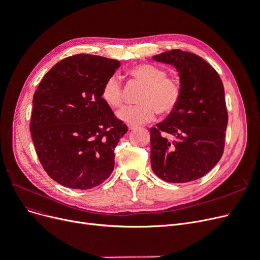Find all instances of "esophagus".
<instances>
[{
    "mask_svg": "<svg viewBox=\"0 0 260 260\" xmlns=\"http://www.w3.org/2000/svg\"><path fill=\"white\" fill-rule=\"evenodd\" d=\"M137 128V125H132V124H129L128 125V129L131 131V130H135Z\"/></svg>",
    "mask_w": 260,
    "mask_h": 260,
    "instance_id": "obj_1",
    "label": "esophagus"
}]
</instances>
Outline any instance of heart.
<instances>
[{"label":"heart","instance_id":"heart-1","mask_svg":"<svg viewBox=\"0 0 260 260\" xmlns=\"http://www.w3.org/2000/svg\"><path fill=\"white\" fill-rule=\"evenodd\" d=\"M129 75L144 85L138 100L140 105L125 107L117 114L119 119L128 124L138 125L155 119L156 114L169 115L177 108L182 95L180 82L167 77L162 68L149 64H140L129 69ZM101 98L112 108H120L123 104L122 85L119 78L109 76L101 89Z\"/></svg>","mask_w":260,"mask_h":260}]
</instances>
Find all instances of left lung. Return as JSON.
Instances as JSON below:
<instances>
[{"instance_id":"obj_1","label":"left lung","mask_w":260,"mask_h":260,"mask_svg":"<svg viewBox=\"0 0 260 260\" xmlns=\"http://www.w3.org/2000/svg\"><path fill=\"white\" fill-rule=\"evenodd\" d=\"M153 59L177 69L182 95L175 111L149 130L152 169L171 183L198 180L223 154L228 112L222 81L214 67L190 52L171 50Z\"/></svg>"}]
</instances>
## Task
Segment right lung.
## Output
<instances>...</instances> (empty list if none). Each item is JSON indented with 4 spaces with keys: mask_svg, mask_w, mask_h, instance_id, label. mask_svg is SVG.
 I'll return each mask as SVG.
<instances>
[{
    "mask_svg": "<svg viewBox=\"0 0 260 260\" xmlns=\"http://www.w3.org/2000/svg\"><path fill=\"white\" fill-rule=\"evenodd\" d=\"M119 60L78 54L54 65L35 92L30 133L43 169L57 183L89 190L111 176L128 127L101 98Z\"/></svg>",
    "mask_w": 260,
    "mask_h": 260,
    "instance_id": "obj_1",
    "label": "right lung"
}]
</instances>
